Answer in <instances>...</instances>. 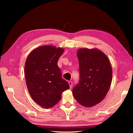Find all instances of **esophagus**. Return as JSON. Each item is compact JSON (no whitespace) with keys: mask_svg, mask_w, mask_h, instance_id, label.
Returning a JSON list of instances; mask_svg holds the SVG:
<instances>
[{"mask_svg":"<svg viewBox=\"0 0 133 133\" xmlns=\"http://www.w3.org/2000/svg\"><path fill=\"white\" fill-rule=\"evenodd\" d=\"M68 83H69V85H70V89H71L72 86H73V83H72L71 81L69 82Z\"/></svg>","mask_w":133,"mask_h":133,"instance_id":"esophagus-1","label":"esophagus"}]
</instances>
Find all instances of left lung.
Instances as JSON below:
<instances>
[{"instance_id": "obj_1", "label": "left lung", "mask_w": 133, "mask_h": 133, "mask_svg": "<svg viewBox=\"0 0 133 133\" xmlns=\"http://www.w3.org/2000/svg\"><path fill=\"white\" fill-rule=\"evenodd\" d=\"M80 79L73 89L82 105L91 107L104 99L112 80V68L107 55L97 49H80L77 52Z\"/></svg>"}]
</instances>
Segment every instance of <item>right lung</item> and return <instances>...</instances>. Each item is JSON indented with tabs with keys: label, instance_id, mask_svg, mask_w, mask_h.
Here are the masks:
<instances>
[{
	"label": "right lung",
	"instance_id": "right-lung-1",
	"mask_svg": "<svg viewBox=\"0 0 133 133\" xmlns=\"http://www.w3.org/2000/svg\"><path fill=\"white\" fill-rule=\"evenodd\" d=\"M63 52L61 48L42 46L32 51L26 60L24 73L28 91L34 101L44 108L57 104L62 92L69 88L58 66Z\"/></svg>",
	"mask_w": 133,
	"mask_h": 133
}]
</instances>
